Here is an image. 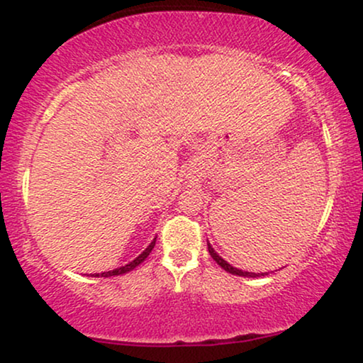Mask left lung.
<instances>
[{"mask_svg":"<svg viewBox=\"0 0 363 363\" xmlns=\"http://www.w3.org/2000/svg\"><path fill=\"white\" fill-rule=\"evenodd\" d=\"M207 249H209V254L212 255V259H214V260H216V262H217V264H219L222 269H224V270H227V272H229V274H232V275H242V277H260V275H264V274H255V272H244V270H239V269L232 267V265H230V264H227V262H225V260H224V259H222V257H220V255H219V254H217V252H216V250L211 247V244H209V242H207Z\"/></svg>","mask_w":363,"mask_h":363,"instance_id":"obj_1","label":"left lung"}]
</instances>
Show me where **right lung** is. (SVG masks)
<instances>
[{
    "mask_svg": "<svg viewBox=\"0 0 363 363\" xmlns=\"http://www.w3.org/2000/svg\"><path fill=\"white\" fill-rule=\"evenodd\" d=\"M154 245H156V239H154V240H152V242H151V244H149V247H147L146 250H144V252H143L141 255H139V257H136V259H134V260H133V262H129L128 265H124V267H119V269L109 270V272H103V274H96V275H94V277H99V275H101V277H111V275H121V274H125V272H129V270H133L134 267H138V265H139V264H141V262H144V260H146V257H147V255H149V254H151V250L154 249Z\"/></svg>",
    "mask_w": 363,
    "mask_h": 363,
    "instance_id": "1",
    "label": "right lung"
}]
</instances>
